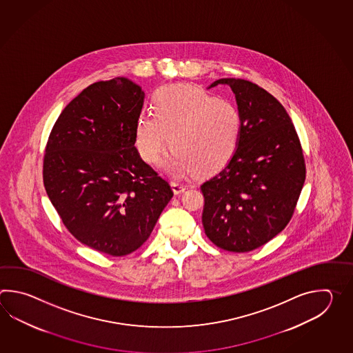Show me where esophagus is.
<instances>
[{
    "label": "esophagus",
    "instance_id": "34e87169",
    "mask_svg": "<svg viewBox=\"0 0 353 353\" xmlns=\"http://www.w3.org/2000/svg\"><path fill=\"white\" fill-rule=\"evenodd\" d=\"M172 188H173V192L175 194H181L185 190V185L176 183V181H172Z\"/></svg>",
    "mask_w": 353,
    "mask_h": 353
}]
</instances>
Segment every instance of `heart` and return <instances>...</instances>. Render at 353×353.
Returning a JSON list of instances; mask_svg holds the SVG:
<instances>
[{
    "mask_svg": "<svg viewBox=\"0 0 353 353\" xmlns=\"http://www.w3.org/2000/svg\"><path fill=\"white\" fill-rule=\"evenodd\" d=\"M154 113H143L135 125V146L149 164H157L170 145L168 168L178 175L213 173L230 163L240 145L242 116L232 101L217 98L193 84L159 88Z\"/></svg>",
    "mask_w": 353,
    "mask_h": 353,
    "instance_id": "1",
    "label": "heart"
}]
</instances>
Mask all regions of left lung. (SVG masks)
Here are the masks:
<instances>
[{
  "label": "left lung",
  "instance_id": "8db88e82",
  "mask_svg": "<svg viewBox=\"0 0 353 353\" xmlns=\"http://www.w3.org/2000/svg\"><path fill=\"white\" fill-rule=\"evenodd\" d=\"M228 84L242 116L233 158L201 185L204 232L217 248L248 252L268 243L293 217L305 180L299 136L285 108L268 90L240 78Z\"/></svg>",
  "mask_w": 353,
  "mask_h": 353
}]
</instances>
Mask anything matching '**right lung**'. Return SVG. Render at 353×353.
<instances>
[{
	"label": "right lung",
	"mask_w": 353,
	"mask_h": 353,
	"mask_svg": "<svg viewBox=\"0 0 353 353\" xmlns=\"http://www.w3.org/2000/svg\"><path fill=\"white\" fill-rule=\"evenodd\" d=\"M143 97L128 78L93 83L60 113L46 143L50 202L77 240L107 255L141 248L173 196L136 150Z\"/></svg>",
	"instance_id": "add662e5"
}]
</instances>
